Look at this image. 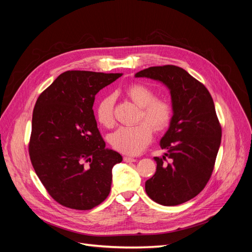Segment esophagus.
I'll use <instances>...</instances> for the list:
<instances>
[{"mask_svg":"<svg viewBox=\"0 0 252 252\" xmlns=\"http://www.w3.org/2000/svg\"><path fill=\"white\" fill-rule=\"evenodd\" d=\"M123 159H124V162H127V163H130V162H135V161H136V158H135L127 157V156H125V157L123 158Z\"/></svg>","mask_w":252,"mask_h":252,"instance_id":"34e87169","label":"esophagus"}]
</instances>
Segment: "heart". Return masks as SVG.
Wrapping results in <instances>:
<instances>
[{"label":"heart","mask_w":252,"mask_h":252,"mask_svg":"<svg viewBox=\"0 0 252 252\" xmlns=\"http://www.w3.org/2000/svg\"><path fill=\"white\" fill-rule=\"evenodd\" d=\"M126 95L141 107L142 123L122 126L108 136L112 148L126 155H138L146 148L152 139V129L164 131L171 124L173 106L166 98L157 97L156 91L144 83H133L125 90ZM97 123L110 128L114 125V96L107 94L97 102L94 108Z\"/></svg>","instance_id":"obj_1"}]
</instances>
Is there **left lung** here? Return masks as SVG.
<instances>
[{"label": "left lung", "instance_id": "1", "mask_svg": "<svg viewBox=\"0 0 252 252\" xmlns=\"http://www.w3.org/2000/svg\"><path fill=\"white\" fill-rule=\"evenodd\" d=\"M135 77L163 82L170 89L174 110L161 140L166 154L155 158L157 171L145 183V190L158 204H183L202 191L215 168L222 139L215 103L204 84L178 66L149 67Z\"/></svg>", "mask_w": 252, "mask_h": 252}]
</instances>
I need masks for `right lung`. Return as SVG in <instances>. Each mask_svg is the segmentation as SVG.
Returning <instances> with one entry per match:
<instances>
[{"instance_id": "obj_1", "label": "right lung", "mask_w": 252, "mask_h": 252, "mask_svg": "<svg viewBox=\"0 0 252 252\" xmlns=\"http://www.w3.org/2000/svg\"><path fill=\"white\" fill-rule=\"evenodd\" d=\"M121 75L68 70L37 97L30 161L49 195L64 207L93 209L110 192L112 167L123 158L105 148L93 106L98 91Z\"/></svg>"}]
</instances>
